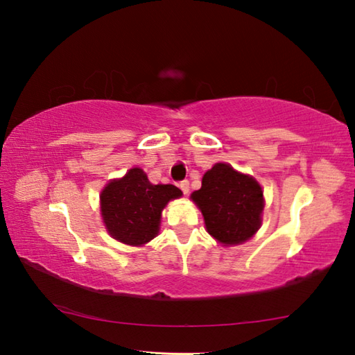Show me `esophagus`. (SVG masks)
<instances>
[{
  "label": "esophagus",
  "instance_id": "obj_1",
  "mask_svg": "<svg viewBox=\"0 0 355 355\" xmlns=\"http://www.w3.org/2000/svg\"><path fill=\"white\" fill-rule=\"evenodd\" d=\"M178 187L183 191L184 195H187V193H189V191H191V189H189V182H187V180H183V182H180V183H178Z\"/></svg>",
  "mask_w": 355,
  "mask_h": 355
}]
</instances>
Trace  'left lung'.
Instances as JSON below:
<instances>
[{
  "label": "left lung",
  "mask_w": 355,
  "mask_h": 355,
  "mask_svg": "<svg viewBox=\"0 0 355 355\" xmlns=\"http://www.w3.org/2000/svg\"><path fill=\"white\" fill-rule=\"evenodd\" d=\"M191 197L201 209L207 232L221 244H241L259 229L263 209L261 186L229 164L216 163L207 171L201 189Z\"/></svg>",
  "instance_id": "left-lung-1"
}]
</instances>
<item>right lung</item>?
<instances>
[{
    "label": "right lung",
    "mask_w": 355,
    "mask_h": 355,
    "mask_svg": "<svg viewBox=\"0 0 355 355\" xmlns=\"http://www.w3.org/2000/svg\"><path fill=\"white\" fill-rule=\"evenodd\" d=\"M178 197V187L150 184L141 169H130L122 180L108 183L101 195L103 223L120 243L146 244L158 233L163 207Z\"/></svg>",
    "instance_id": "obj_1"
}]
</instances>
